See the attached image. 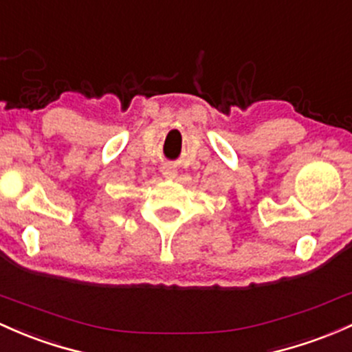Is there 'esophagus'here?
Wrapping results in <instances>:
<instances>
[{
	"instance_id": "esophagus-1",
	"label": "esophagus",
	"mask_w": 352,
	"mask_h": 352,
	"mask_svg": "<svg viewBox=\"0 0 352 352\" xmlns=\"http://www.w3.org/2000/svg\"><path fill=\"white\" fill-rule=\"evenodd\" d=\"M162 175H164V177H168V179H175L177 171H176L175 166L166 164V166H162Z\"/></svg>"
}]
</instances>
